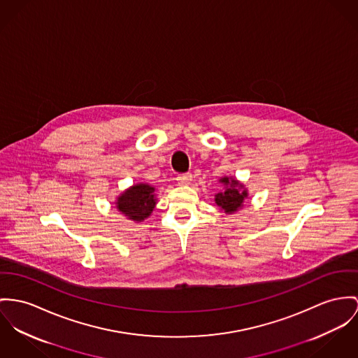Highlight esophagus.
I'll use <instances>...</instances> for the list:
<instances>
[{
  "label": "esophagus",
  "mask_w": 358,
  "mask_h": 358,
  "mask_svg": "<svg viewBox=\"0 0 358 358\" xmlns=\"http://www.w3.org/2000/svg\"><path fill=\"white\" fill-rule=\"evenodd\" d=\"M177 181H178V184H181V185H187V184H189V182L192 181V174H191V173L178 174Z\"/></svg>",
  "instance_id": "34e87169"
}]
</instances>
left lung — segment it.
I'll return each mask as SVG.
<instances>
[{
  "instance_id": "8db88e82",
  "label": "left lung",
  "mask_w": 358,
  "mask_h": 358,
  "mask_svg": "<svg viewBox=\"0 0 358 358\" xmlns=\"http://www.w3.org/2000/svg\"><path fill=\"white\" fill-rule=\"evenodd\" d=\"M220 182L226 185V189L215 196V203L227 214L236 213L243 206V201L247 197V191H241L243 185L236 180L222 178Z\"/></svg>"
}]
</instances>
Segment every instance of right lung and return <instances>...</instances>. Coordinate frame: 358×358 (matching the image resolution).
I'll use <instances>...</instances> for the list:
<instances>
[{
	"mask_svg": "<svg viewBox=\"0 0 358 358\" xmlns=\"http://www.w3.org/2000/svg\"><path fill=\"white\" fill-rule=\"evenodd\" d=\"M154 188L147 184H138L122 193L117 200L118 210L125 214L129 220H145L155 207Z\"/></svg>",
	"mask_w": 358,
	"mask_h": 358,
	"instance_id": "1",
	"label": "right lung"
}]
</instances>
